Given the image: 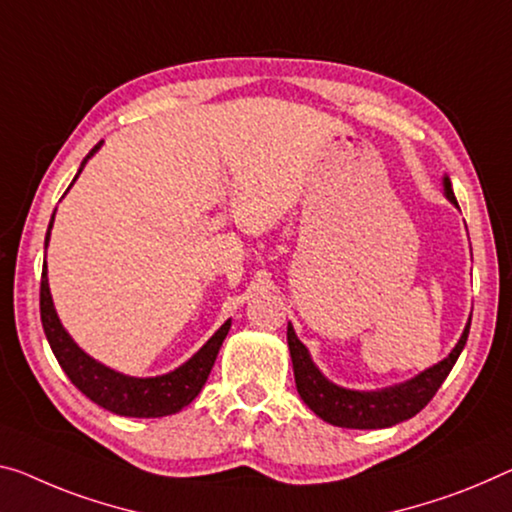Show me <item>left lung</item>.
I'll return each instance as SVG.
<instances>
[{"label":"left lung","instance_id":"obj_1","mask_svg":"<svg viewBox=\"0 0 512 512\" xmlns=\"http://www.w3.org/2000/svg\"><path fill=\"white\" fill-rule=\"evenodd\" d=\"M444 194L446 199L458 206L455 194L451 190V180L444 176ZM467 322L465 332H462L460 341L451 350V355L439 361V364L430 366L428 371L419 373L412 380L396 387L380 389V391H355L343 389L338 384L329 382L325 375L318 371V366L311 361L309 350L304 343L295 336L293 325H288V350L290 359H293L295 371V384L297 393H300L306 405L316 412L322 421L332 423L338 428H357V430H375V428H391L400 421L412 419L426 407L437 389L442 387L446 375L458 361L462 348H465L469 336Z\"/></svg>","mask_w":512,"mask_h":512}]
</instances>
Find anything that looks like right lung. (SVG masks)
<instances>
[{"label":"right lung","mask_w":512,"mask_h":512,"mask_svg":"<svg viewBox=\"0 0 512 512\" xmlns=\"http://www.w3.org/2000/svg\"><path fill=\"white\" fill-rule=\"evenodd\" d=\"M100 146L102 141L98 146L91 148V153L84 157L80 171L84 169L86 160H89ZM80 171H77V176H80ZM52 222H54V215H52ZM52 222L47 226L45 249H47V242H50ZM41 322H43L47 343H50L54 357H57L59 366L64 368V373L70 377V382H73L86 398H91L93 403L105 407V410L119 416H137V419L169 416L190 405L192 400L199 396L203 384H206L208 375L212 371V364H215L217 359V352L222 348L224 338L231 329V320H226L224 325L217 329L215 336H212L190 361H185L183 366L167 375L130 377V375L116 373L112 368L102 366L100 361L86 355L80 345L70 338L64 325H61V320L52 304L50 286H47V265H43V277H41Z\"/></svg>","instance_id":"1"}]
</instances>
